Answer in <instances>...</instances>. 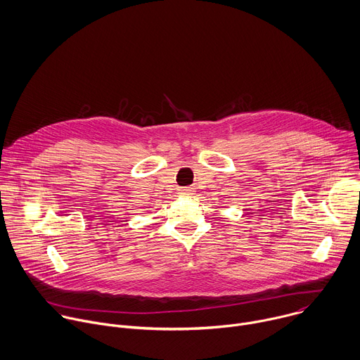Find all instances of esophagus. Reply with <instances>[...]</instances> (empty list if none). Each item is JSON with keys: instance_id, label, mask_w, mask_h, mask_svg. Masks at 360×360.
<instances>
[{"instance_id": "1", "label": "esophagus", "mask_w": 360, "mask_h": 360, "mask_svg": "<svg viewBox=\"0 0 360 360\" xmlns=\"http://www.w3.org/2000/svg\"><path fill=\"white\" fill-rule=\"evenodd\" d=\"M182 192H184L185 195H191V193H192V189H184Z\"/></svg>"}]
</instances>
